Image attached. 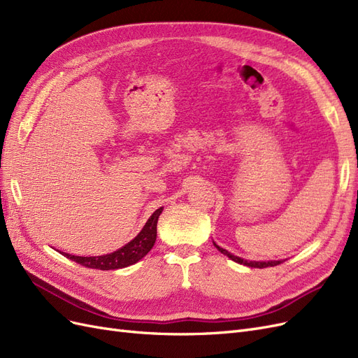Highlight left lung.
I'll list each match as a JSON object with an SVG mask.
<instances>
[{
    "label": "left lung",
    "instance_id": "obj_1",
    "mask_svg": "<svg viewBox=\"0 0 358 358\" xmlns=\"http://www.w3.org/2000/svg\"><path fill=\"white\" fill-rule=\"evenodd\" d=\"M213 245H215L216 248H218V251H220L221 254H224V255H227V257H229V258H231L233 262H236V263H241V264H243V266H248V267L264 268V267H272V266H278V264H280V262H246V259H243V258H239V257H236V255L230 254L229 251H225V249L220 248V246L216 245L215 242H213Z\"/></svg>",
    "mask_w": 358,
    "mask_h": 358
}]
</instances>
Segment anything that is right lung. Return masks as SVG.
<instances>
[{
  "instance_id": "obj_1",
  "label": "right lung",
  "mask_w": 358,
  "mask_h": 358,
  "mask_svg": "<svg viewBox=\"0 0 358 358\" xmlns=\"http://www.w3.org/2000/svg\"><path fill=\"white\" fill-rule=\"evenodd\" d=\"M161 212H162V208L157 209L145 224L143 230L140 231L131 242H128L125 246L117 249V251L112 254L100 255V257H78V255H70V254H62V252L61 254L85 267L99 268V270H115V268L131 266L137 263L138 259H142L150 249H152L157 241V222Z\"/></svg>"
}]
</instances>
